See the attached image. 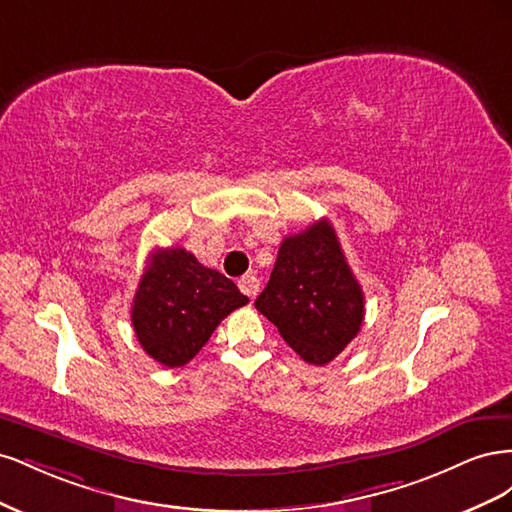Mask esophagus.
<instances>
[{
	"label": "esophagus",
	"mask_w": 512,
	"mask_h": 512,
	"mask_svg": "<svg viewBox=\"0 0 512 512\" xmlns=\"http://www.w3.org/2000/svg\"><path fill=\"white\" fill-rule=\"evenodd\" d=\"M239 288H241V292H243V294H247V297L254 299L256 294H258V290H260V280H258L256 275L247 273V275H243L241 280H239Z\"/></svg>",
	"instance_id": "esophagus-1"
}]
</instances>
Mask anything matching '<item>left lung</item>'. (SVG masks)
Instances as JSON below:
<instances>
[{"label": "left lung", "mask_w": 512, "mask_h": 512, "mask_svg": "<svg viewBox=\"0 0 512 512\" xmlns=\"http://www.w3.org/2000/svg\"><path fill=\"white\" fill-rule=\"evenodd\" d=\"M256 309L312 365L331 363L352 342L365 318V297L329 220L282 241Z\"/></svg>", "instance_id": "8db88e82"}]
</instances>
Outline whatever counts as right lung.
<instances>
[{"label": "right lung", "mask_w": 512, "mask_h": 512, "mask_svg": "<svg viewBox=\"0 0 512 512\" xmlns=\"http://www.w3.org/2000/svg\"><path fill=\"white\" fill-rule=\"evenodd\" d=\"M247 301L226 275L203 267L183 247H168L147 262L132 301V327L153 361L183 367Z\"/></svg>", "instance_id": "1"}]
</instances>
